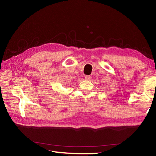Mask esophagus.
<instances>
[{"label":"esophagus","instance_id":"obj_1","mask_svg":"<svg viewBox=\"0 0 156 156\" xmlns=\"http://www.w3.org/2000/svg\"><path fill=\"white\" fill-rule=\"evenodd\" d=\"M91 78H92V77L90 76H85V79L87 80H90Z\"/></svg>","mask_w":156,"mask_h":156}]
</instances>
